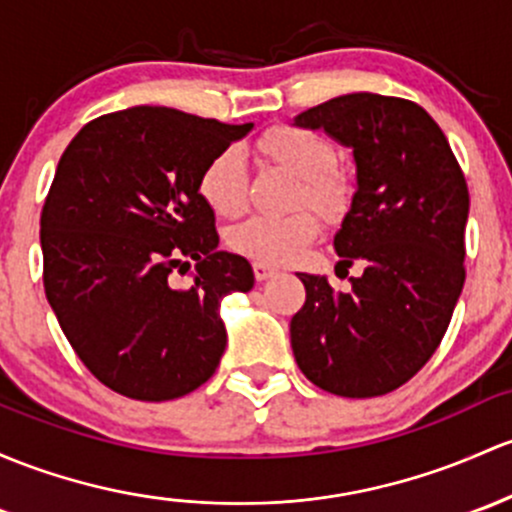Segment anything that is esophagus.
Returning <instances> with one entry per match:
<instances>
[{
  "label": "esophagus",
  "instance_id": "esophagus-1",
  "mask_svg": "<svg viewBox=\"0 0 512 512\" xmlns=\"http://www.w3.org/2000/svg\"><path fill=\"white\" fill-rule=\"evenodd\" d=\"M254 276L258 283H263V280H271L273 276H278V268L266 266V263H254Z\"/></svg>",
  "mask_w": 512,
  "mask_h": 512
}]
</instances>
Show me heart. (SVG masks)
I'll return each mask as SVG.
<instances>
[{"instance_id": "1", "label": "heart", "mask_w": 512, "mask_h": 512, "mask_svg": "<svg viewBox=\"0 0 512 512\" xmlns=\"http://www.w3.org/2000/svg\"><path fill=\"white\" fill-rule=\"evenodd\" d=\"M258 151L278 166L302 178V197L322 212L339 210L344 202V183L329 170L334 148L327 139L300 126H276L258 139ZM200 197L219 217H236L246 207L249 170L239 146H224L202 168L197 180ZM320 232L312 212L300 210L283 217L254 214L229 232V246L236 254L266 266H283L305 254Z\"/></svg>"}]
</instances>
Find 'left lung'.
Returning a JSON list of instances; mask_svg holds the SVG:
<instances>
[{
    "instance_id": "obj_1",
    "label": "left lung",
    "mask_w": 512,
    "mask_h": 512,
    "mask_svg": "<svg viewBox=\"0 0 512 512\" xmlns=\"http://www.w3.org/2000/svg\"><path fill=\"white\" fill-rule=\"evenodd\" d=\"M293 124L351 148L356 190L334 251L339 266L364 263L349 293L298 273L307 300L290 320L295 361L327 393H390L430 361L464 288V173L437 122L400 97L351 92Z\"/></svg>"
}]
</instances>
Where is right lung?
<instances>
[{
    "instance_id": "add662e5",
    "label": "right lung",
    "mask_w": 512,
    "mask_h": 512,
    "mask_svg": "<svg viewBox=\"0 0 512 512\" xmlns=\"http://www.w3.org/2000/svg\"><path fill=\"white\" fill-rule=\"evenodd\" d=\"M251 129L131 107L82 126L60 156L41 214L46 298L82 364L126 398H180L219 366V305L249 293L254 271L217 249L197 180ZM183 257L198 261L196 283L175 291L167 276Z\"/></svg>"
}]
</instances>
